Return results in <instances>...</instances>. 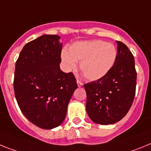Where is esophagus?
I'll list each match as a JSON object with an SVG mask.
<instances>
[{
	"label": "esophagus",
	"instance_id": "34e87169",
	"mask_svg": "<svg viewBox=\"0 0 151 151\" xmlns=\"http://www.w3.org/2000/svg\"><path fill=\"white\" fill-rule=\"evenodd\" d=\"M77 86H78V87H81V86H83V83L81 82V81H80L79 80H77Z\"/></svg>",
	"mask_w": 151,
	"mask_h": 151
}]
</instances>
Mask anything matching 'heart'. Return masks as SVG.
<instances>
[{
  "mask_svg": "<svg viewBox=\"0 0 151 151\" xmlns=\"http://www.w3.org/2000/svg\"><path fill=\"white\" fill-rule=\"evenodd\" d=\"M117 50L113 44L102 40L77 42L64 49L61 59L67 70L74 69L81 61L80 69L89 81H94L106 75L115 65Z\"/></svg>",
  "mask_w": 151,
  "mask_h": 151,
  "instance_id": "heart-1",
  "label": "heart"
}]
</instances>
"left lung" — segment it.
Returning a JSON list of instances; mask_svg holds the SVG:
<instances>
[{
    "mask_svg": "<svg viewBox=\"0 0 151 151\" xmlns=\"http://www.w3.org/2000/svg\"><path fill=\"white\" fill-rule=\"evenodd\" d=\"M117 42V58L106 75L84 84L86 109L93 122L114 124L125 116L133 103L137 72L134 58L128 47Z\"/></svg>",
    "mask_w": 151,
    "mask_h": 151,
    "instance_id": "1",
    "label": "left lung"
}]
</instances>
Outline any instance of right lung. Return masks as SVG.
<instances>
[{"mask_svg":"<svg viewBox=\"0 0 151 151\" xmlns=\"http://www.w3.org/2000/svg\"><path fill=\"white\" fill-rule=\"evenodd\" d=\"M43 35L24 45L16 62L14 88L21 112L42 129L59 126L77 88L74 75L60 68L62 43Z\"/></svg>","mask_w":151,"mask_h":151,"instance_id":"obj_1","label":"right lung"}]
</instances>
